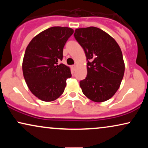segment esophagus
<instances>
[{"label": "esophagus", "mask_w": 148, "mask_h": 148, "mask_svg": "<svg viewBox=\"0 0 148 148\" xmlns=\"http://www.w3.org/2000/svg\"><path fill=\"white\" fill-rule=\"evenodd\" d=\"M75 68H76V66L75 65H72L71 66V69H72V70L73 71H74L75 70Z\"/></svg>", "instance_id": "esophagus-1"}]
</instances>
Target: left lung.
Here are the masks:
<instances>
[{
  "label": "left lung",
  "mask_w": 148,
  "mask_h": 148,
  "mask_svg": "<svg viewBox=\"0 0 148 148\" xmlns=\"http://www.w3.org/2000/svg\"><path fill=\"white\" fill-rule=\"evenodd\" d=\"M74 37L86 54L88 74L80 81L82 92L96 102L106 101L120 87L125 72L123 54L110 35L95 27L75 29Z\"/></svg>",
  "instance_id": "obj_1"
}]
</instances>
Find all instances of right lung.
I'll use <instances>...</instances> for the list:
<instances>
[{
	"label": "right lung",
	"instance_id": "obj_1",
	"mask_svg": "<svg viewBox=\"0 0 148 148\" xmlns=\"http://www.w3.org/2000/svg\"><path fill=\"white\" fill-rule=\"evenodd\" d=\"M66 27H52L35 36L28 44L23 60V73L32 94L41 100L51 102L64 92L69 67L58 64L63 48L73 34Z\"/></svg>",
	"mask_w": 148,
	"mask_h": 148
}]
</instances>
